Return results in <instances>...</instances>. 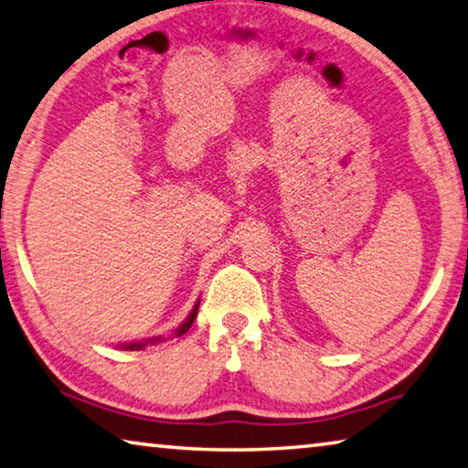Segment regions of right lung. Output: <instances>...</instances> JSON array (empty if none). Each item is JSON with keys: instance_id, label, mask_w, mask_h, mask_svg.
I'll return each instance as SVG.
<instances>
[{"instance_id": "right-lung-1", "label": "right lung", "mask_w": 468, "mask_h": 468, "mask_svg": "<svg viewBox=\"0 0 468 468\" xmlns=\"http://www.w3.org/2000/svg\"><path fill=\"white\" fill-rule=\"evenodd\" d=\"M197 307H200V301H197V303L194 305V310H192V314L187 315V320H186L184 324H181V326H179L176 332H173V335H176V336L186 335V332L189 330V326H192V324H194V318L197 315ZM163 340H165L163 336H153V338H144V340H140V343L122 345V348H132V351H133V348H144L146 345H156V343H163Z\"/></svg>"}]
</instances>
